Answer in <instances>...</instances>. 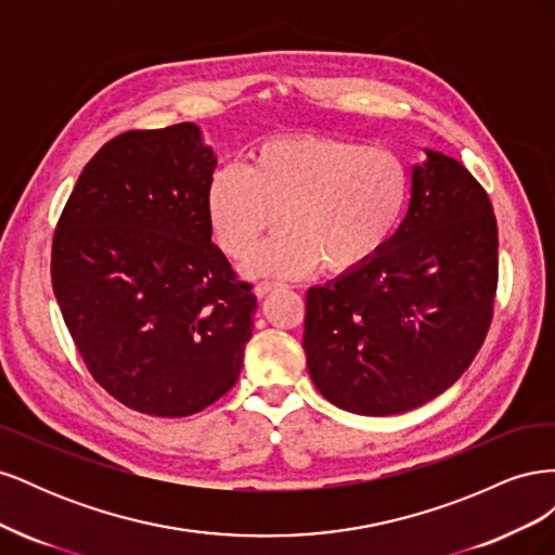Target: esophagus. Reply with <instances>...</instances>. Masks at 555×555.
I'll list each match as a JSON object with an SVG mask.
<instances>
[{"label": "esophagus", "instance_id": "34e87169", "mask_svg": "<svg viewBox=\"0 0 555 555\" xmlns=\"http://www.w3.org/2000/svg\"><path fill=\"white\" fill-rule=\"evenodd\" d=\"M278 289H282L280 282H259L257 287H255V294H257L259 298H263V296H268L271 292H278Z\"/></svg>", "mask_w": 555, "mask_h": 555}]
</instances>
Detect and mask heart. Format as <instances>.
<instances>
[{"mask_svg": "<svg viewBox=\"0 0 555 555\" xmlns=\"http://www.w3.org/2000/svg\"><path fill=\"white\" fill-rule=\"evenodd\" d=\"M410 196V169L393 150L292 133L261 143L249 169L222 166L208 188V217L233 259L247 257L278 220L284 224L245 261L249 275L294 278L319 263L351 273L393 241Z\"/></svg>", "mask_w": 555, "mask_h": 555, "instance_id": "1", "label": "heart"}]
</instances>
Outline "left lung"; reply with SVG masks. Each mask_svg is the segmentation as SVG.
Instances as JSON below:
<instances>
[{
	"mask_svg": "<svg viewBox=\"0 0 555 555\" xmlns=\"http://www.w3.org/2000/svg\"><path fill=\"white\" fill-rule=\"evenodd\" d=\"M412 169L393 241L359 271L306 294L308 371L340 410L389 416L447 391L493 319L498 224L465 166L435 150Z\"/></svg>",
	"mask_w": 555,
	"mask_h": 555,
	"instance_id": "1",
	"label": "left lung"
}]
</instances>
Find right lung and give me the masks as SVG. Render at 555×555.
I'll return each mask as SVG.
<instances>
[{
  "mask_svg": "<svg viewBox=\"0 0 555 555\" xmlns=\"http://www.w3.org/2000/svg\"><path fill=\"white\" fill-rule=\"evenodd\" d=\"M217 159L192 122L125 131L82 169L50 278L90 375L129 410L190 416L236 384L257 296L212 238Z\"/></svg>",
  "mask_w": 555,
  "mask_h": 555,
  "instance_id": "1",
  "label": "right lung"
}]
</instances>
